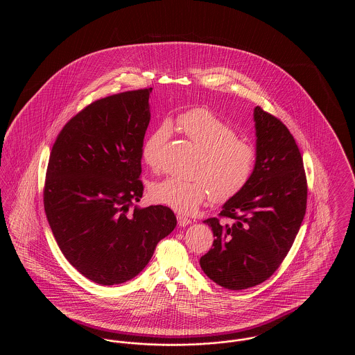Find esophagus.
I'll use <instances>...</instances> for the list:
<instances>
[{
  "mask_svg": "<svg viewBox=\"0 0 355 355\" xmlns=\"http://www.w3.org/2000/svg\"><path fill=\"white\" fill-rule=\"evenodd\" d=\"M177 220H178V225L182 227V226H187L191 223V220L186 218L184 216H177Z\"/></svg>",
  "mask_w": 355,
  "mask_h": 355,
  "instance_id": "34e87169",
  "label": "esophagus"
}]
</instances>
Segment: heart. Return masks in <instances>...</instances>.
Here are the masks:
<instances>
[{
    "label": "heart",
    "instance_id": "obj_1",
    "mask_svg": "<svg viewBox=\"0 0 355 355\" xmlns=\"http://www.w3.org/2000/svg\"><path fill=\"white\" fill-rule=\"evenodd\" d=\"M175 128L191 141L200 155L193 175L182 180L169 177L150 187L153 201L182 213H194L206 198L226 202L239 194L249 184L255 166L253 146L236 138V132L227 122L206 109H191L175 119ZM171 135L170 121H162L142 146V158L153 170L161 166V148Z\"/></svg>",
    "mask_w": 355,
    "mask_h": 355
}]
</instances>
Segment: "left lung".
Segmentation results:
<instances>
[{
  "mask_svg": "<svg viewBox=\"0 0 355 355\" xmlns=\"http://www.w3.org/2000/svg\"><path fill=\"white\" fill-rule=\"evenodd\" d=\"M253 117V175L220 213L233 222L203 220L216 239L200 265L211 281L229 290L266 281L285 259L306 213L304 161L294 137L259 106L254 107Z\"/></svg>",
  "mask_w": 355,
  "mask_h": 355,
  "instance_id": "obj_1",
  "label": "left lung"
}]
</instances>
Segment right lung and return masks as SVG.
Returning <instances> with one entry per match:
<instances>
[{
	"mask_svg": "<svg viewBox=\"0 0 355 355\" xmlns=\"http://www.w3.org/2000/svg\"><path fill=\"white\" fill-rule=\"evenodd\" d=\"M150 89L90 103L51 149L44 190L53 236L73 268L103 286L123 284L149 263L177 218L162 205L139 207Z\"/></svg>",
	"mask_w": 355,
	"mask_h": 355,
	"instance_id": "1",
	"label": "right lung"
}]
</instances>
